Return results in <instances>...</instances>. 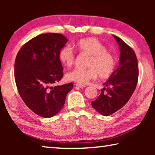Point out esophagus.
Returning <instances> with one entry per match:
<instances>
[{"mask_svg": "<svg viewBox=\"0 0 155 155\" xmlns=\"http://www.w3.org/2000/svg\"><path fill=\"white\" fill-rule=\"evenodd\" d=\"M75 85L77 86V87H81V88L85 87V85H82V84H79V83H77V84H75Z\"/></svg>", "mask_w": 155, "mask_h": 155, "instance_id": "obj_1", "label": "esophagus"}]
</instances>
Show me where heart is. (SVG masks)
Here are the masks:
<instances>
[{"instance_id":"heart-1","label":"heart","mask_w":155,"mask_h":155,"mask_svg":"<svg viewBox=\"0 0 155 155\" xmlns=\"http://www.w3.org/2000/svg\"><path fill=\"white\" fill-rule=\"evenodd\" d=\"M76 46L82 52L91 55L87 69L75 68L66 74L67 80L79 84H86L98 75L102 78H109L115 68L114 57L107 51L106 46L98 39L94 38H83L78 40ZM59 58L65 66L70 67L74 64L75 52L69 46L63 47L59 52Z\"/></svg>"}]
</instances>
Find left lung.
Listing matches in <instances>:
<instances>
[{"label": "left lung", "instance_id": "8db88e82", "mask_svg": "<svg viewBox=\"0 0 155 155\" xmlns=\"http://www.w3.org/2000/svg\"><path fill=\"white\" fill-rule=\"evenodd\" d=\"M113 36L120 50L119 65L103 83L107 87L102 89L99 96L91 102L93 108L104 116L113 114L127 104L135 90L139 75L134 51L118 37Z\"/></svg>", "mask_w": 155, "mask_h": 155}]
</instances>
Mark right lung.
Wrapping results in <instances>:
<instances>
[{
	"label": "right lung",
	"instance_id": "1",
	"mask_svg": "<svg viewBox=\"0 0 155 155\" xmlns=\"http://www.w3.org/2000/svg\"><path fill=\"white\" fill-rule=\"evenodd\" d=\"M59 33L41 34L18 51L14 77L18 92L31 111L49 118L62 109L73 83L53 86L63 77L59 52L68 42Z\"/></svg>",
	"mask_w": 155,
	"mask_h": 155
}]
</instances>
